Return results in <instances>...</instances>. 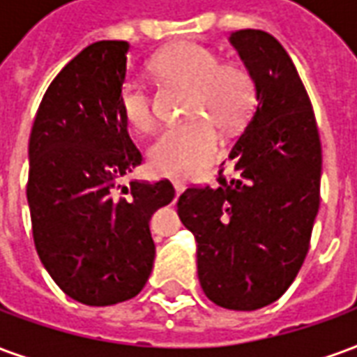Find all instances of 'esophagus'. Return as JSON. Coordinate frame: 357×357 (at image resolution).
I'll return each mask as SVG.
<instances>
[{
  "instance_id": "34e87169",
  "label": "esophagus",
  "mask_w": 357,
  "mask_h": 357,
  "mask_svg": "<svg viewBox=\"0 0 357 357\" xmlns=\"http://www.w3.org/2000/svg\"><path fill=\"white\" fill-rule=\"evenodd\" d=\"M185 183L183 181H174V189H176V195H181L185 191Z\"/></svg>"
}]
</instances>
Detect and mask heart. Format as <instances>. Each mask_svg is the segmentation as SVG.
<instances>
[{
  "label": "heart",
  "instance_id": "heart-1",
  "mask_svg": "<svg viewBox=\"0 0 357 357\" xmlns=\"http://www.w3.org/2000/svg\"><path fill=\"white\" fill-rule=\"evenodd\" d=\"M168 86L185 88L183 114L189 120L164 130L149 149L151 170L172 179H193L208 170L220 153V132L247 122L256 105V82L247 66L220 61L206 45L181 42L162 50L151 63ZM118 112L137 135L155 130L153 99L141 82H126L118 93Z\"/></svg>",
  "mask_w": 357,
  "mask_h": 357
}]
</instances>
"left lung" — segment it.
<instances>
[{
    "instance_id": "left-lung-1",
    "label": "left lung",
    "mask_w": 357,
    "mask_h": 357,
    "mask_svg": "<svg viewBox=\"0 0 357 357\" xmlns=\"http://www.w3.org/2000/svg\"><path fill=\"white\" fill-rule=\"evenodd\" d=\"M256 82V110L233 145L235 178L189 187L178 214L197 241L204 294L250 312L283 294L310 248L319 208L321 143L306 88L289 53L264 30L229 36Z\"/></svg>"
}]
</instances>
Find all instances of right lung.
I'll use <instances>...</instances> for the list:
<instances>
[{
    "mask_svg": "<svg viewBox=\"0 0 357 357\" xmlns=\"http://www.w3.org/2000/svg\"><path fill=\"white\" fill-rule=\"evenodd\" d=\"M128 50L102 40L80 51L50 84L28 143L36 250L59 289L88 306L145 287L155 260L149 222L176 193L168 179L118 185L143 160L118 112Z\"/></svg>",
    "mask_w": 357,
    "mask_h": 357,
    "instance_id": "1",
    "label": "right lung"
}]
</instances>
